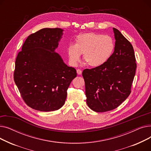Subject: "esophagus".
<instances>
[{
    "instance_id": "34e87169",
    "label": "esophagus",
    "mask_w": 151,
    "mask_h": 151,
    "mask_svg": "<svg viewBox=\"0 0 151 151\" xmlns=\"http://www.w3.org/2000/svg\"><path fill=\"white\" fill-rule=\"evenodd\" d=\"M76 72H77L78 75H81L82 73V71L80 69H78L76 70Z\"/></svg>"
}]
</instances>
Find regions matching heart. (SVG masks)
<instances>
[{"mask_svg":"<svg viewBox=\"0 0 151 151\" xmlns=\"http://www.w3.org/2000/svg\"><path fill=\"white\" fill-rule=\"evenodd\" d=\"M114 50L112 37L96 33H85L78 35L75 45H70L67 48L70 63L76 66L83 54L84 60L92 67H98L109 59Z\"/></svg>","mask_w":151,"mask_h":151,"instance_id":"b5f03b06","label":"heart"}]
</instances>
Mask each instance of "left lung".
I'll list each match as a JSON object with an SVG mask.
<instances>
[{"mask_svg":"<svg viewBox=\"0 0 151 151\" xmlns=\"http://www.w3.org/2000/svg\"><path fill=\"white\" fill-rule=\"evenodd\" d=\"M114 51L100 67L85 69L86 103L96 112H106L119 106L131 92L137 63L133 47L121 32L113 28Z\"/></svg>","mask_w":151,"mask_h":151,"instance_id":"left-lung-1","label":"left lung"}]
</instances>
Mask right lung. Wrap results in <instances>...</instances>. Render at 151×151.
I'll use <instances>...</instances> for the list:
<instances>
[{
	"label": "right lung",
	"instance_id": "add662e5",
	"mask_svg": "<svg viewBox=\"0 0 151 151\" xmlns=\"http://www.w3.org/2000/svg\"><path fill=\"white\" fill-rule=\"evenodd\" d=\"M60 28H44L30 35L15 61L14 80L26 104L40 111H52L65 104L67 91L76 76L55 52Z\"/></svg>",
	"mask_w": 151,
	"mask_h": 151
}]
</instances>
